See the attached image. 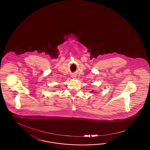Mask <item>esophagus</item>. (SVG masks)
Returning <instances> with one entry per match:
<instances>
[{
    "mask_svg": "<svg viewBox=\"0 0 150 150\" xmlns=\"http://www.w3.org/2000/svg\"><path fill=\"white\" fill-rule=\"evenodd\" d=\"M73 79H75V76H73Z\"/></svg>",
    "mask_w": 150,
    "mask_h": 150,
    "instance_id": "esophagus-1",
    "label": "esophagus"
}]
</instances>
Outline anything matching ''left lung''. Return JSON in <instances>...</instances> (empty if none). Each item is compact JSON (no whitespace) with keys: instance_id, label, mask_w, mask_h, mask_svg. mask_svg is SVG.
<instances>
[{"instance_id":"8db88e82","label":"left lung","mask_w":150,"mask_h":150,"mask_svg":"<svg viewBox=\"0 0 150 150\" xmlns=\"http://www.w3.org/2000/svg\"><path fill=\"white\" fill-rule=\"evenodd\" d=\"M93 91H94V90H93V91H91V92H92V93H93Z\"/></svg>"}]
</instances>
